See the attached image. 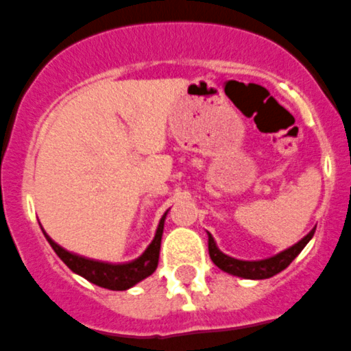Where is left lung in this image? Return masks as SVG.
<instances>
[{"label": "left lung", "mask_w": 351, "mask_h": 351, "mask_svg": "<svg viewBox=\"0 0 351 351\" xmlns=\"http://www.w3.org/2000/svg\"><path fill=\"white\" fill-rule=\"evenodd\" d=\"M315 234V228L310 232L308 235H304L298 244L291 245L289 250L282 251V253L275 254V256L267 258V260H258V261H245V260H237V258H232L228 254L221 253L216 245L213 235L208 232V250L209 256H211L213 263L218 268H221L227 274L235 275V277H242V279H270L274 275H277L279 271H282L284 268H287L291 265V261L298 256V254L303 251V247L310 242V239Z\"/></svg>", "instance_id": "1"}]
</instances>
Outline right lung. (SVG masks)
<instances>
[{
	"label": "right lung",
	"mask_w": 351,
	"mask_h": 351,
	"mask_svg": "<svg viewBox=\"0 0 351 351\" xmlns=\"http://www.w3.org/2000/svg\"><path fill=\"white\" fill-rule=\"evenodd\" d=\"M168 211L162 215L157 227L154 241L150 242L149 247L143 251L142 256L136 260L130 261V263H106V261L90 260V258L80 256L71 251L64 250L62 245H58L50 235L45 234L47 241L53 247L57 256L71 268L74 274L81 275L91 284H97L100 287H106L110 291H126L138 284L140 280L147 279L149 275L156 271L157 263H159V250H160V239H162V230H165V220Z\"/></svg>",
	"instance_id": "obj_1"
}]
</instances>
